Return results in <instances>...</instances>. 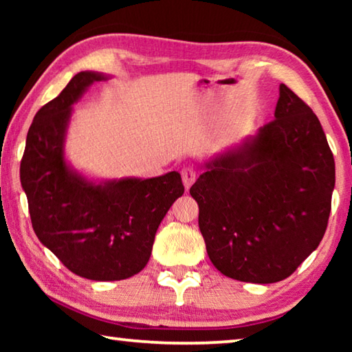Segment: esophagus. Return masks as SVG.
<instances>
[{
    "instance_id": "obj_1",
    "label": "esophagus",
    "mask_w": 352,
    "mask_h": 352,
    "mask_svg": "<svg viewBox=\"0 0 352 352\" xmlns=\"http://www.w3.org/2000/svg\"><path fill=\"white\" fill-rule=\"evenodd\" d=\"M195 178H197V174H195L194 168H184L182 170V180H183V184H184V188H186V189L192 186Z\"/></svg>"
}]
</instances>
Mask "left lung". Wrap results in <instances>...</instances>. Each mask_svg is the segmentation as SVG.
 Segmentation results:
<instances>
[{"label": "left lung", "instance_id": "1", "mask_svg": "<svg viewBox=\"0 0 352 352\" xmlns=\"http://www.w3.org/2000/svg\"><path fill=\"white\" fill-rule=\"evenodd\" d=\"M336 163L311 107L281 83L275 119L206 163L189 192L214 267L243 283L283 281L324 236Z\"/></svg>", "mask_w": 352, "mask_h": 352}]
</instances>
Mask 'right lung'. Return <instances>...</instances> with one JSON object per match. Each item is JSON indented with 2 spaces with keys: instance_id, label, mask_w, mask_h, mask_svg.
<instances>
[{
  "instance_id": "add662e5",
  "label": "right lung",
  "mask_w": 352,
  "mask_h": 352,
  "mask_svg": "<svg viewBox=\"0 0 352 352\" xmlns=\"http://www.w3.org/2000/svg\"><path fill=\"white\" fill-rule=\"evenodd\" d=\"M105 79L82 71L37 111L28 132L20 180L38 241L76 275L119 281L144 269L158 226L184 186L175 170L146 180L98 184L65 162L71 105L93 82Z\"/></svg>"
}]
</instances>
